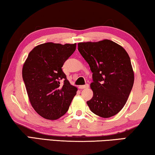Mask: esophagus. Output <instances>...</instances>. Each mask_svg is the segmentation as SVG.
I'll use <instances>...</instances> for the list:
<instances>
[{
  "label": "esophagus",
  "mask_w": 155,
  "mask_h": 155,
  "mask_svg": "<svg viewBox=\"0 0 155 155\" xmlns=\"http://www.w3.org/2000/svg\"><path fill=\"white\" fill-rule=\"evenodd\" d=\"M89 87L88 84H85V85H80L79 88L80 89H85V88H87Z\"/></svg>",
  "instance_id": "1"
}]
</instances>
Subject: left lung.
Masks as SVG:
<instances>
[{"mask_svg": "<svg viewBox=\"0 0 155 155\" xmlns=\"http://www.w3.org/2000/svg\"><path fill=\"white\" fill-rule=\"evenodd\" d=\"M78 50L92 72L93 96L87 104L100 117H110L124 107L129 97L134 74L124 48L109 40L78 44Z\"/></svg>", "mask_w": 155, "mask_h": 155, "instance_id": "left-lung-1", "label": "left lung"}]
</instances>
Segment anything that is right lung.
Here are the masks:
<instances>
[{"label": "right lung", "instance_id": "right-lung-1", "mask_svg": "<svg viewBox=\"0 0 155 155\" xmlns=\"http://www.w3.org/2000/svg\"><path fill=\"white\" fill-rule=\"evenodd\" d=\"M76 46V43L41 44L29 53L24 64L22 77L30 102L44 118L54 120L63 116L77 94V87L70 84L62 70Z\"/></svg>", "mask_w": 155, "mask_h": 155}]
</instances>
